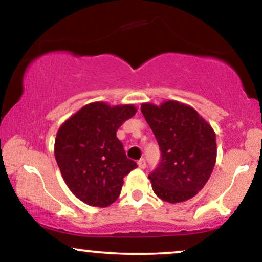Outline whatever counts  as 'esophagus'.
<instances>
[{
    "label": "esophagus",
    "instance_id": "1",
    "mask_svg": "<svg viewBox=\"0 0 262 262\" xmlns=\"http://www.w3.org/2000/svg\"><path fill=\"white\" fill-rule=\"evenodd\" d=\"M138 166H139L140 169H145V167H146V161H145V159H140V160L138 161Z\"/></svg>",
    "mask_w": 262,
    "mask_h": 262
}]
</instances>
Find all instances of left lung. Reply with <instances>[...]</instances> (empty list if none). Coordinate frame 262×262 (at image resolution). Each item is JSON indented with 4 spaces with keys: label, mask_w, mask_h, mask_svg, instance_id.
Returning a JSON list of instances; mask_svg holds the SVG:
<instances>
[{
    "label": "left lung",
    "mask_w": 262,
    "mask_h": 262,
    "mask_svg": "<svg viewBox=\"0 0 262 262\" xmlns=\"http://www.w3.org/2000/svg\"><path fill=\"white\" fill-rule=\"evenodd\" d=\"M151 128L161 161L149 175L155 194L169 203L185 202L204 187L217 160V141L212 125L182 102L169 100L160 106L141 104Z\"/></svg>",
    "instance_id": "left-lung-1"
}]
</instances>
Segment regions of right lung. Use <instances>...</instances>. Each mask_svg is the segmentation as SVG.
<instances>
[{"mask_svg":"<svg viewBox=\"0 0 262 262\" xmlns=\"http://www.w3.org/2000/svg\"><path fill=\"white\" fill-rule=\"evenodd\" d=\"M135 113L133 104L92 102L60 125L54 155L66 186L83 203L101 208L112 204L123 179L137 167L116 135Z\"/></svg>","mask_w":262,"mask_h":262,"instance_id":"1","label":"right lung"}]
</instances>
